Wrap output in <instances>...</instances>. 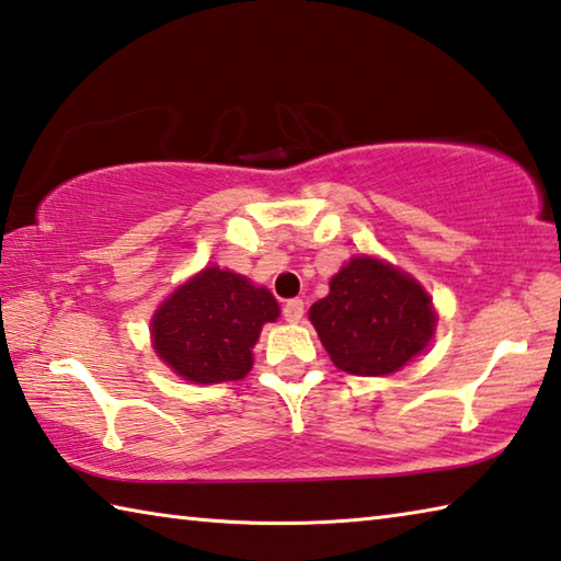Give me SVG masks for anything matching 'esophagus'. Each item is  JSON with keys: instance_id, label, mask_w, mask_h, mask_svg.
<instances>
[{"instance_id": "esophagus-1", "label": "esophagus", "mask_w": 561, "mask_h": 561, "mask_svg": "<svg viewBox=\"0 0 561 561\" xmlns=\"http://www.w3.org/2000/svg\"><path fill=\"white\" fill-rule=\"evenodd\" d=\"M282 314L287 321H291V324H297V321L304 317V301L301 299H289L287 304H284Z\"/></svg>"}]
</instances>
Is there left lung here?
<instances>
[{
    "instance_id": "8db88e82",
    "label": "left lung",
    "mask_w": 561,
    "mask_h": 561,
    "mask_svg": "<svg viewBox=\"0 0 561 561\" xmlns=\"http://www.w3.org/2000/svg\"><path fill=\"white\" fill-rule=\"evenodd\" d=\"M309 319L334 366L354 376H388L428 346L435 327L421 284L374 257L351 260Z\"/></svg>"
}]
</instances>
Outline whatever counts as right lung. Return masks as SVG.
<instances>
[{"mask_svg": "<svg viewBox=\"0 0 561 561\" xmlns=\"http://www.w3.org/2000/svg\"><path fill=\"white\" fill-rule=\"evenodd\" d=\"M277 317L279 307L267 289L234 272L207 267L156 311L153 344L187 381H240L252 368L262 324Z\"/></svg>", "mask_w": 561, "mask_h": 561, "instance_id": "1", "label": "right lung"}]
</instances>
